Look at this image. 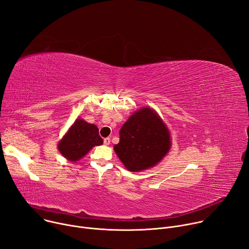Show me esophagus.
Returning <instances> with one entry per match:
<instances>
[{
  "label": "esophagus",
  "mask_w": 249,
  "mask_h": 249,
  "mask_svg": "<svg viewBox=\"0 0 249 249\" xmlns=\"http://www.w3.org/2000/svg\"><path fill=\"white\" fill-rule=\"evenodd\" d=\"M103 143H104V145H109L110 144V138H105L103 140Z\"/></svg>",
  "instance_id": "obj_1"
}]
</instances>
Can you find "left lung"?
Here are the masks:
<instances>
[{
    "mask_svg": "<svg viewBox=\"0 0 249 249\" xmlns=\"http://www.w3.org/2000/svg\"><path fill=\"white\" fill-rule=\"evenodd\" d=\"M114 146L120 161L131 172H140L159 163L171 146L166 125L151 108L135 112L119 131Z\"/></svg>",
    "mask_w": 249,
    "mask_h": 249,
    "instance_id": "left-lung-1",
    "label": "left lung"
}]
</instances>
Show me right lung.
Segmentation results:
<instances>
[{
  "mask_svg": "<svg viewBox=\"0 0 249 249\" xmlns=\"http://www.w3.org/2000/svg\"><path fill=\"white\" fill-rule=\"evenodd\" d=\"M103 143L98 128L82 119H76L69 132L58 143V150L67 160L75 162L84 157L94 146Z\"/></svg>",
  "mask_w": 249,
  "mask_h": 249,
  "instance_id": "right-lung-1",
  "label": "right lung"
}]
</instances>
